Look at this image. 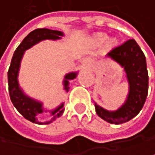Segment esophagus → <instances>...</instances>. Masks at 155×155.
Wrapping results in <instances>:
<instances>
[{
	"instance_id": "34e87169",
	"label": "esophagus",
	"mask_w": 155,
	"mask_h": 155,
	"mask_svg": "<svg viewBox=\"0 0 155 155\" xmlns=\"http://www.w3.org/2000/svg\"><path fill=\"white\" fill-rule=\"evenodd\" d=\"M88 62H89V60H88V59H85V60H83V64H84V65H86V64H87Z\"/></svg>"
}]
</instances>
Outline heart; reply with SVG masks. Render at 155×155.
Segmentation results:
<instances>
[{"label": "heart", "mask_w": 155, "mask_h": 155, "mask_svg": "<svg viewBox=\"0 0 155 155\" xmlns=\"http://www.w3.org/2000/svg\"><path fill=\"white\" fill-rule=\"evenodd\" d=\"M89 40L92 44L97 45H104L105 43H107V45L110 47L115 46L118 42L117 39L115 38H110L109 35L105 32H96L90 37Z\"/></svg>", "instance_id": "b5f03b06"}]
</instances>
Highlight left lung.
I'll use <instances>...</instances> for the list:
<instances>
[{
	"mask_svg": "<svg viewBox=\"0 0 155 155\" xmlns=\"http://www.w3.org/2000/svg\"><path fill=\"white\" fill-rule=\"evenodd\" d=\"M106 57L124 68L128 82V93L123 104L115 110H108L94 102L96 112L108 123L120 124L136 117L146 102L148 93L147 60L134 39L110 51Z\"/></svg>",
	"mask_w": 155,
	"mask_h": 155,
	"instance_id": "1",
	"label": "left lung"
}]
</instances>
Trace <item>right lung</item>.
Wrapping results in <instances>:
<instances>
[{
    "label": "right lung",
    "mask_w": 155,
    "mask_h": 155,
    "mask_svg": "<svg viewBox=\"0 0 155 155\" xmlns=\"http://www.w3.org/2000/svg\"><path fill=\"white\" fill-rule=\"evenodd\" d=\"M64 36L65 34L59 31H54L46 28L36 29L30 34H28V36H26V38L19 45L16 50L15 51L14 55L11 59V64L8 72V91H9L10 99L15 109L18 110V112L32 123L38 124H48L52 121H54L56 118L59 117L63 114L65 109L63 108L64 107V102H63L59 106H57L52 110H45L43 104V102L28 96L23 91L18 81L19 71L21 68V62L23 55L26 50L31 49L35 45L40 42L45 40H52V41L61 40L62 37ZM79 71H74V72H69L65 74L62 83H63V89L65 90L66 93L68 92L70 87H69L70 81L75 79ZM43 112H49L51 115L53 116V117L49 121L39 122L37 120V115Z\"/></svg>",
    "instance_id": "right-lung-1"
}]
</instances>
